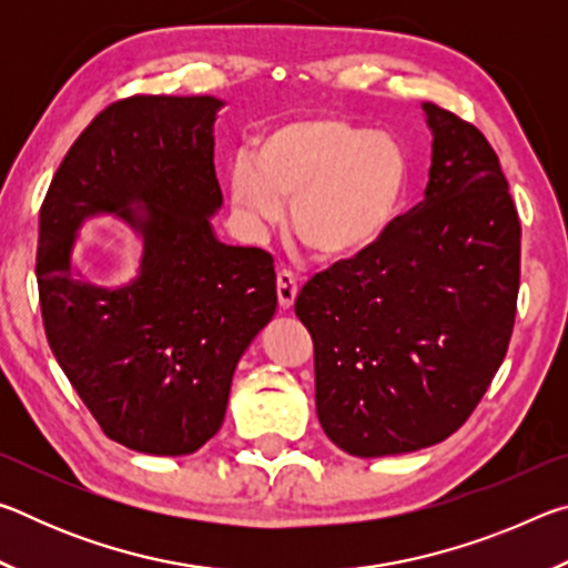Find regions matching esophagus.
<instances>
[{
	"label": "esophagus",
	"instance_id": "1",
	"mask_svg": "<svg viewBox=\"0 0 568 568\" xmlns=\"http://www.w3.org/2000/svg\"><path fill=\"white\" fill-rule=\"evenodd\" d=\"M297 287H301V283H297V275L283 267V271L277 273V303H281V307H291L295 303Z\"/></svg>",
	"mask_w": 568,
	"mask_h": 568
}]
</instances>
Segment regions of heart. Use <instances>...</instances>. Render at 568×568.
I'll return each mask as SVG.
<instances>
[{
	"mask_svg": "<svg viewBox=\"0 0 568 568\" xmlns=\"http://www.w3.org/2000/svg\"><path fill=\"white\" fill-rule=\"evenodd\" d=\"M408 185V160L388 134L338 118L293 120L255 150H237L227 197L247 230L263 233L293 203V233L323 261H345L383 235Z\"/></svg>",
	"mask_w": 568,
	"mask_h": 568,
	"instance_id": "heart-1",
	"label": "heart"
}]
</instances>
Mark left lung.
I'll use <instances>...</instances> for the list:
<instances>
[{
	"label": "left lung",
	"instance_id": "obj_1",
	"mask_svg": "<svg viewBox=\"0 0 568 568\" xmlns=\"http://www.w3.org/2000/svg\"><path fill=\"white\" fill-rule=\"evenodd\" d=\"M423 112L434 132L423 203L295 301L315 348L321 426L361 458L456 434L514 333L521 223L501 162L470 122L434 102Z\"/></svg>",
	"mask_w": 568,
	"mask_h": 568
}]
</instances>
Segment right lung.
I'll return each mask as SVG.
<instances>
[{
  "instance_id": "add662e5",
  "label": "right lung",
  "mask_w": 568,
  "mask_h": 568,
  "mask_svg": "<svg viewBox=\"0 0 568 568\" xmlns=\"http://www.w3.org/2000/svg\"><path fill=\"white\" fill-rule=\"evenodd\" d=\"M215 98L134 94L94 118L40 210L44 333L104 436L185 456L223 426L235 365L275 315L273 255L220 243ZM120 214L143 235L141 275L98 288L71 265L75 230Z\"/></svg>"
}]
</instances>
